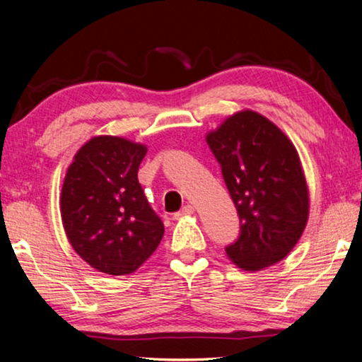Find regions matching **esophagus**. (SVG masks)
Wrapping results in <instances>:
<instances>
[{
  "label": "esophagus",
  "mask_w": 362,
  "mask_h": 362,
  "mask_svg": "<svg viewBox=\"0 0 362 362\" xmlns=\"http://www.w3.org/2000/svg\"><path fill=\"white\" fill-rule=\"evenodd\" d=\"M193 212H194V207L187 204V206H183L179 212L174 214V218H180V217H185V216H192Z\"/></svg>",
  "instance_id": "esophagus-1"
}]
</instances>
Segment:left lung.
Instances as JSON below:
<instances>
[{
    "label": "left lung",
    "instance_id": "1",
    "mask_svg": "<svg viewBox=\"0 0 362 362\" xmlns=\"http://www.w3.org/2000/svg\"><path fill=\"white\" fill-rule=\"evenodd\" d=\"M240 217L226 255L247 272L272 267L296 246L308 220V187L296 146L265 116L244 110L207 134Z\"/></svg>",
    "mask_w": 362,
    "mask_h": 362
}]
</instances>
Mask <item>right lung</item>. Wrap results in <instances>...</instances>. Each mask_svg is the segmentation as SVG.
Masks as SVG:
<instances>
[{
	"label": "right lung",
	"mask_w": 362,
	"mask_h": 362,
	"mask_svg": "<svg viewBox=\"0 0 362 362\" xmlns=\"http://www.w3.org/2000/svg\"><path fill=\"white\" fill-rule=\"evenodd\" d=\"M146 146L93 137L66 170L60 214L73 249L90 267L121 276L155 252L164 225L146 201L137 173Z\"/></svg>",
	"instance_id": "add662e5"
}]
</instances>
